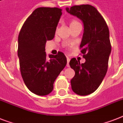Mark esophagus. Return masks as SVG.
<instances>
[{"instance_id":"34e87169","label":"esophagus","mask_w":123,"mask_h":123,"mask_svg":"<svg viewBox=\"0 0 123 123\" xmlns=\"http://www.w3.org/2000/svg\"><path fill=\"white\" fill-rule=\"evenodd\" d=\"M67 67H70V66H69V62H70V59L68 57H67Z\"/></svg>"}]
</instances>
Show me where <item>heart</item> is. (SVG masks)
<instances>
[{"label": "heart", "mask_w": 123, "mask_h": 123, "mask_svg": "<svg viewBox=\"0 0 123 123\" xmlns=\"http://www.w3.org/2000/svg\"><path fill=\"white\" fill-rule=\"evenodd\" d=\"M80 24V23L78 22L77 20H72V21H71V22H70V25H74V24Z\"/></svg>", "instance_id": "1"}]
</instances>
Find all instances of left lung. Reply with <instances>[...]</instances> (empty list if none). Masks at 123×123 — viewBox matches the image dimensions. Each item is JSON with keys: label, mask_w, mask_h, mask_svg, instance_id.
Segmentation results:
<instances>
[{"label": "left lung", "mask_w": 123, "mask_h": 123, "mask_svg": "<svg viewBox=\"0 0 123 123\" xmlns=\"http://www.w3.org/2000/svg\"><path fill=\"white\" fill-rule=\"evenodd\" d=\"M66 10L80 18L84 27L80 48L86 62L80 64L75 58L70 60V66L75 71L70 81L71 87L78 95H89L98 89L107 71L111 51L108 26L103 16L92 5L73 6Z\"/></svg>", "instance_id": "1"}]
</instances>
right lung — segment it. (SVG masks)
<instances>
[{
    "label": "right lung",
    "instance_id": "right-lung-1",
    "mask_svg": "<svg viewBox=\"0 0 123 123\" xmlns=\"http://www.w3.org/2000/svg\"><path fill=\"white\" fill-rule=\"evenodd\" d=\"M62 15L59 8L40 7L31 13L18 35V56L21 75L31 92L46 95L53 91V84L67 63L63 53L47 58L45 43L55 37Z\"/></svg>",
    "mask_w": 123,
    "mask_h": 123
}]
</instances>
